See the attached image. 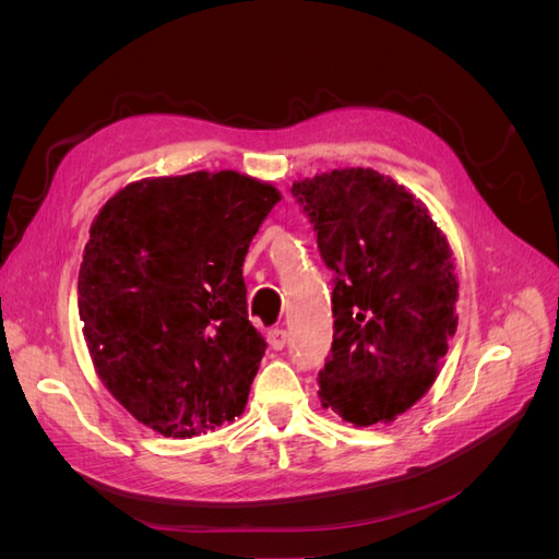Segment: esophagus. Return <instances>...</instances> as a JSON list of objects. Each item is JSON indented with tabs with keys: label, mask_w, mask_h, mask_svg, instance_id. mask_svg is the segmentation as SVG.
Here are the masks:
<instances>
[{
	"label": "esophagus",
	"mask_w": 559,
	"mask_h": 559,
	"mask_svg": "<svg viewBox=\"0 0 559 559\" xmlns=\"http://www.w3.org/2000/svg\"><path fill=\"white\" fill-rule=\"evenodd\" d=\"M286 343H289V333H286L284 329L267 331V345L273 349H284Z\"/></svg>",
	"instance_id": "obj_1"
}]
</instances>
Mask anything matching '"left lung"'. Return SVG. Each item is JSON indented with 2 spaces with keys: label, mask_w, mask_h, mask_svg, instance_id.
Masks as SVG:
<instances>
[{
  "label": "left lung",
  "mask_w": 559,
  "mask_h": 559,
  "mask_svg": "<svg viewBox=\"0 0 559 559\" xmlns=\"http://www.w3.org/2000/svg\"><path fill=\"white\" fill-rule=\"evenodd\" d=\"M333 280L324 408L354 427L389 425L433 384L456 331L452 249L405 186L370 167L294 181Z\"/></svg>",
  "instance_id": "8db88e82"
}]
</instances>
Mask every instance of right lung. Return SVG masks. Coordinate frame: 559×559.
<instances>
[{
  "mask_svg": "<svg viewBox=\"0 0 559 559\" xmlns=\"http://www.w3.org/2000/svg\"><path fill=\"white\" fill-rule=\"evenodd\" d=\"M280 191L247 175L128 183L91 226L79 317L99 380L142 425L191 438L242 415L263 335L242 263Z\"/></svg>",
  "mask_w": 559,
  "mask_h": 559,
  "instance_id": "1",
  "label": "right lung"
}]
</instances>
